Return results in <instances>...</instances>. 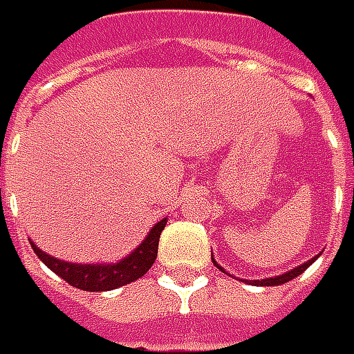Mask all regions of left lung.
Segmentation results:
<instances>
[{"label":"left lung","instance_id":"8db88e82","mask_svg":"<svg viewBox=\"0 0 354 354\" xmlns=\"http://www.w3.org/2000/svg\"><path fill=\"white\" fill-rule=\"evenodd\" d=\"M315 260V258H313ZM313 260H309V262H306V264L297 266V268H293L292 272H286V274H281V276H276V278H268V279H254V281H250V283H254V286H281V283H286V281H290V279L297 278L299 274H304L307 268L311 266V262ZM214 262V260H212ZM216 264V262H214ZM218 266V264H216ZM218 270H223L221 266H218ZM225 272V270H223Z\"/></svg>","mask_w":354,"mask_h":354}]
</instances>
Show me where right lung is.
Instances as JSON below:
<instances>
[{"label":"right lung","instance_id":"right-lung-1","mask_svg":"<svg viewBox=\"0 0 354 354\" xmlns=\"http://www.w3.org/2000/svg\"><path fill=\"white\" fill-rule=\"evenodd\" d=\"M165 223L167 218L159 221L142 244L118 264H71L48 256L41 248H37L33 242L31 246L35 254L45 262V266L50 268L57 276H61L66 283L84 292H108V290H116L120 286H126L129 281H136L143 274H147V270L156 262L159 236L161 230L165 228Z\"/></svg>","mask_w":354,"mask_h":354}]
</instances>
